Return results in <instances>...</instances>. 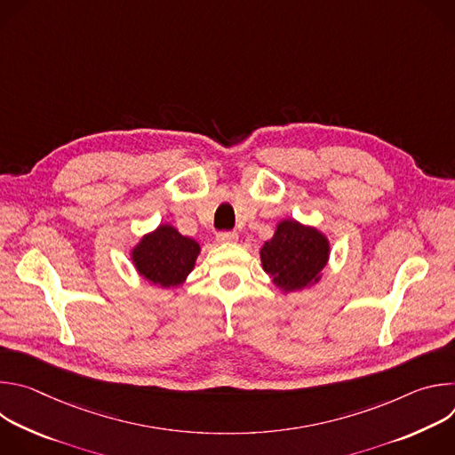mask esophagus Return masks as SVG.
<instances>
[{
  "label": "esophagus",
  "mask_w": 455,
  "mask_h": 455,
  "mask_svg": "<svg viewBox=\"0 0 455 455\" xmlns=\"http://www.w3.org/2000/svg\"><path fill=\"white\" fill-rule=\"evenodd\" d=\"M237 232H220L218 241L220 243H235L237 241Z\"/></svg>",
  "instance_id": "obj_1"
}]
</instances>
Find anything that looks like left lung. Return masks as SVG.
<instances>
[{"label": "left lung", "instance_id": "1", "mask_svg": "<svg viewBox=\"0 0 455 455\" xmlns=\"http://www.w3.org/2000/svg\"><path fill=\"white\" fill-rule=\"evenodd\" d=\"M330 259V241L315 227L283 220L261 248L263 270L283 291H299L320 281Z\"/></svg>", "mask_w": 455, "mask_h": 455}]
</instances>
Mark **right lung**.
Returning <instances> with one entry per match:
<instances>
[{
	"label": "right lung",
	"instance_id": "obj_1",
	"mask_svg": "<svg viewBox=\"0 0 455 455\" xmlns=\"http://www.w3.org/2000/svg\"><path fill=\"white\" fill-rule=\"evenodd\" d=\"M198 255V241L181 235L171 225H160L155 232L146 234L132 250L137 272L151 284L162 288L183 284Z\"/></svg>",
	"mask_w": 455,
	"mask_h": 455
}]
</instances>
